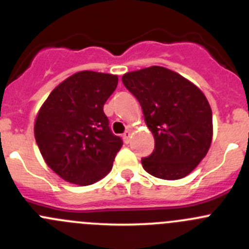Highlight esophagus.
<instances>
[{"label": "esophagus", "mask_w": 249, "mask_h": 249, "mask_svg": "<svg viewBox=\"0 0 249 249\" xmlns=\"http://www.w3.org/2000/svg\"><path fill=\"white\" fill-rule=\"evenodd\" d=\"M130 136H131V131H130V130H126V131L123 134V140H124L125 143L130 142Z\"/></svg>", "instance_id": "obj_1"}]
</instances>
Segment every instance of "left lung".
<instances>
[{"mask_svg":"<svg viewBox=\"0 0 249 249\" xmlns=\"http://www.w3.org/2000/svg\"><path fill=\"white\" fill-rule=\"evenodd\" d=\"M123 84L142 107L155 140L143 169L161 179H179L199 165L212 141V110L201 90L165 67L125 73Z\"/></svg>","mask_w":249,"mask_h":249,"instance_id":"8db88e82","label":"left lung"}]
</instances>
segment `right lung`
Instances as JSON below:
<instances>
[{
	"label": "right lung",
	"mask_w": 249,
	"mask_h": 249,
	"mask_svg": "<svg viewBox=\"0 0 249 249\" xmlns=\"http://www.w3.org/2000/svg\"><path fill=\"white\" fill-rule=\"evenodd\" d=\"M118 77L82 71L60 83L35 123V137L48 166L66 182L89 185L112 169L123 145L109 127L104 105Z\"/></svg>",
	"instance_id": "right-lung-1"
}]
</instances>
